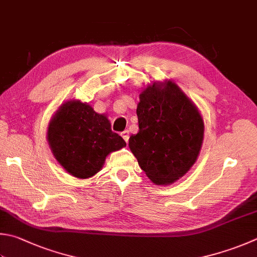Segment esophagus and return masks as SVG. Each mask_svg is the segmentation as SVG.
Wrapping results in <instances>:
<instances>
[{"label":"esophagus","instance_id":"34e87169","mask_svg":"<svg viewBox=\"0 0 257 257\" xmlns=\"http://www.w3.org/2000/svg\"><path fill=\"white\" fill-rule=\"evenodd\" d=\"M120 137H122V138L124 139V141L127 143V142H128V139H130V133H128V131H124V132L120 133Z\"/></svg>","mask_w":257,"mask_h":257}]
</instances>
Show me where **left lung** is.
I'll list each match as a JSON object with an SVG mask.
<instances>
[{"label": "left lung", "mask_w": 257, "mask_h": 257, "mask_svg": "<svg viewBox=\"0 0 257 257\" xmlns=\"http://www.w3.org/2000/svg\"><path fill=\"white\" fill-rule=\"evenodd\" d=\"M139 132L128 148L153 183L168 186L199 157L205 124L196 104L173 80L144 86L137 108Z\"/></svg>", "instance_id": "obj_1"}]
</instances>
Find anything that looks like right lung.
Masks as SVG:
<instances>
[{
  "mask_svg": "<svg viewBox=\"0 0 257 257\" xmlns=\"http://www.w3.org/2000/svg\"><path fill=\"white\" fill-rule=\"evenodd\" d=\"M47 141L58 163L79 179L94 177L109 153L126 147L110 128L107 115L96 113L79 99L67 100L58 107L48 124Z\"/></svg>",
  "mask_w": 257,
  "mask_h": 257,
  "instance_id": "1",
  "label": "right lung"
}]
</instances>
